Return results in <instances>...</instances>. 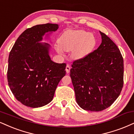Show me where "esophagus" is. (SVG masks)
<instances>
[{
  "instance_id": "1",
  "label": "esophagus",
  "mask_w": 134,
  "mask_h": 134,
  "mask_svg": "<svg viewBox=\"0 0 134 134\" xmlns=\"http://www.w3.org/2000/svg\"><path fill=\"white\" fill-rule=\"evenodd\" d=\"M65 70H66V72H67V74H69V72H70V65H69V64H67V66H66Z\"/></svg>"
}]
</instances>
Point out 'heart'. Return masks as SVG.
Returning a JSON list of instances; mask_svg holds the SVG:
<instances>
[{
	"label": "heart",
	"mask_w": 134,
	"mask_h": 134,
	"mask_svg": "<svg viewBox=\"0 0 134 134\" xmlns=\"http://www.w3.org/2000/svg\"><path fill=\"white\" fill-rule=\"evenodd\" d=\"M56 50L59 54H63V50L72 51L74 59H82L89 55L96 46L94 35L81 29L67 30L62 34L58 39Z\"/></svg>",
	"instance_id": "heart-1"
}]
</instances>
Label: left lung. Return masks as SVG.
Segmentation results:
<instances>
[{"label": "left lung", "instance_id": "obj_1", "mask_svg": "<svg viewBox=\"0 0 134 134\" xmlns=\"http://www.w3.org/2000/svg\"><path fill=\"white\" fill-rule=\"evenodd\" d=\"M102 43L82 59L75 60L70 75L76 102L92 112L109 107L118 98L124 84V60L115 43L100 31Z\"/></svg>", "mask_w": 134, "mask_h": 134}]
</instances>
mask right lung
Returning a JSON list of instances; mask_svg holds the SVG:
<instances>
[{
    "mask_svg": "<svg viewBox=\"0 0 134 134\" xmlns=\"http://www.w3.org/2000/svg\"><path fill=\"white\" fill-rule=\"evenodd\" d=\"M58 24H40L22 32L9 56L7 80L16 99L24 105L41 107L52 100L59 82L65 76V63L53 62L50 44L42 43L46 34L56 31Z\"/></svg>",
    "mask_w": 134,
    "mask_h": 134,
    "instance_id": "1",
    "label": "right lung"
}]
</instances>
